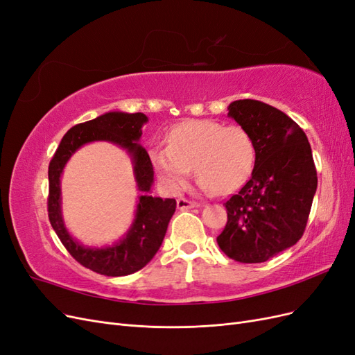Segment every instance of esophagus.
Here are the masks:
<instances>
[{
	"label": "esophagus",
	"instance_id": "34e87169",
	"mask_svg": "<svg viewBox=\"0 0 355 355\" xmlns=\"http://www.w3.org/2000/svg\"><path fill=\"white\" fill-rule=\"evenodd\" d=\"M197 204L194 201H189L187 198H179L178 200V209L179 210H189V209H194Z\"/></svg>",
	"mask_w": 355,
	"mask_h": 355
}]
</instances>
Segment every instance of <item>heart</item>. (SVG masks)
<instances>
[{"instance_id":"obj_1","label":"heart","mask_w":355,"mask_h":355,"mask_svg":"<svg viewBox=\"0 0 355 355\" xmlns=\"http://www.w3.org/2000/svg\"><path fill=\"white\" fill-rule=\"evenodd\" d=\"M155 173L171 192L185 188L192 166L198 188L219 194L240 188L254 164V142L241 125L213 120H188L167 135V148L149 151Z\"/></svg>"}]
</instances>
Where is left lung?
<instances>
[{
    "label": "left lung",
    "mask_w": 355,
    "mask_h": 355,
    "mask_svg": "<svg viewBox=\"0 0 355 355\" xmlns=\"http://www.w3.org/2000/svg\"><path fill=\"white\" fill-rule=\"evenodd\" d=\"M228 116L254 142L252 178L225 207L220 250L243 263H261L295 245L304 235L317 191V170L305 132L274 106L234 101Z\"/></svg>",
    "instance_id": "8db88e82"
}]
</instances>
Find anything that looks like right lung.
Listing matches in <instances>:
<instances>
[{
	"instance_id": "add662e5",
	"label": "right lung",
	"mask_w": 355,
	"mask_h": 355,
	"mask_svg": "<svg viewBox=\"0 0 355 355\" xmlns=\"http://www.w3.org/2000/svg\"><path fill=\"white\" fill-rule=\"evenodd\" d=\"M148 116L142 112H106L94 120L73 125L62 137L56 154L49 166V219L62 244L75 261L89 270L123 277L133 274L151 262L158 252L176 210L175 198L153 197L154 167L145 148L139 144ZM110 141L126 149L132 159L134 173L141 196L138 198L135 219L123 239L112 246L89 248L75 241L61 216L60 176L69 158L85 143Z\"/></svg>"
}]
</instances>
